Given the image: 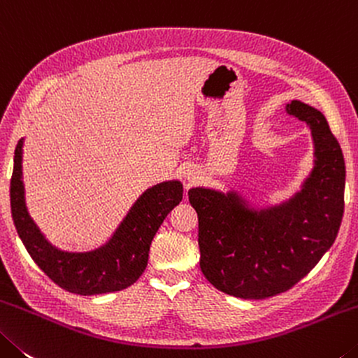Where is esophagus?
<instances>
[{
  "label": "esophagus",
  "mask_w": 358,
  "mask_h": 358,
  "mask_svg": "<svg viewBox=\"0 0 358 358\" xmlns=\"http://www.w3.org/2000/svg\"><path fill=\"white\" fill-rule=\"evenodd\" d=\"M198 179H200V171H198L195 166H189L184 169V180L187 182V185L195 184Z\"/></svg>",
  "instance_id": "34e87169"
}]
</instances>
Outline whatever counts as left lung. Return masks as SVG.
I'll return each mask as SVG.
<instances>
[{"instance_id":"1","label":"left lung","mask_w":358,"mask_h":358,"mask_svg":"<svg viewBox=\"0 0 358 358\" xmlns=\"http://www.w3.org/2000/svg\"><path fill=\"white\" fill-rule=\"evenodd\" d=\"M285 110L311 130L313 169L300 190L274 204L252 201L234 187L189 190L201 273L217 290L245 300L282 294L301 280L335 243L343 220L344 157L325 115L300 99Z\"/></svg>"}]
</instances>
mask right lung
Wrapping results in <instances>:
<instances>
[{"instance_id":"add662e5","label":"right lung","mask_w":358,"mask_h":358,"mask_svg":"<svg viewBox=\"0 0 358 358\" xmlns=\"http://www.w3.org/2000/svg\"><path fill=\"white\" fill-rule=\"evenodd\" d=\"M23 138L14 155L10 213L28 254L62 289L78 295L119 292L136 282L149 260V249L166 215L182 200L178 179L152 185L128 210L106 243L87 252L63 250L52 244L28 213L23 184Z\"/></svg>"}]
</instances>
